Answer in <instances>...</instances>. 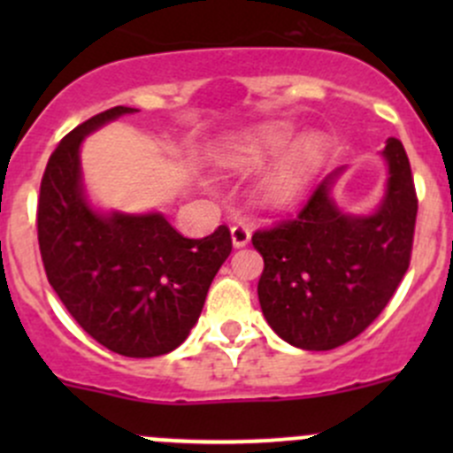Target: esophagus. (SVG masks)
<instances>
[{"label": "esophagus", "mask_w": 453, "mask_h": 453, "mask_svg": "<svg viewBox=\"0 0 453 453\" xmlns=\"http://www.w3.org/2000/svg\"><path fill=\"white\" fill-rule=\"evenodd\" d=\"M230 234H232V245H234V248H245V245L250 243V239H252V230H250L248 226H243V223L232 226Z\"/></svg>", "instance_id": "esophagus-1"}]
</instances>
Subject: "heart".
<instances>
[{"instance_id":"obj_1","label":"heart","mask_w":453,"mask_h":453,"mask_svg":"<svg viewBox=\"0 0 453 453\" xmlns=\"http://www.w3.org/2000/svg\"><path fill=\"white\" fill-rule=\"evenodd\" d=\"M291 140V129L287 125H269L260 134H256L252 140L236 144L234 149L227 150L221 157V162L230 168H248L258 164L267 155L278 153L285 149L287 142ZM324 138L319 134H304L298 138L289 149L282 153V157L273 164L272 171L260 181V197L269 205H282L291 201L303 188L307 177L318 166L322 159Z\"/></svg>"}]
</instances>
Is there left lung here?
Segmentation results:
<instances>
[{
    "label": "left lung",
    "mask_w": 453,
    "mask_h": 453,
    "mask_svg": "<svg viewBox=\"0 0 453 453\" xmlns=\"http://www.w3.org/2000/svg\"><path fill=\"white\" fill-rule=\"evenodd\" d=\"M381 159L386 186L372 212L337 205L340 166L319 181L298 219L252 236L265 260L260 309L296 349L331 350L357 337L408 272L418 208L412 171L396 138L386 142Z\"/></svg>",
    "instance_id": "left-lung-1"
}]
</instances>
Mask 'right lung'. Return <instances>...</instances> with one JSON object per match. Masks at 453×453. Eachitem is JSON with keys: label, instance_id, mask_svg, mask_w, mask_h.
Segmentation results:
<instances>
[{"label": "right lung", "instance_id": "add662e5", "mask_svg": "<svg viewBox=\"0 0 453 453\" xmlns=\"http://www.w3.org/2000/svg\"><path fill=\"white\" fill-rule=\"evenodd\" d=\"M135 111L107 109L61 140L41 180L36 230L50 285L72 318L104 349L144 359L188 337L232 241L226 226L186 239L157 210L134 214L91 203L83 140Z\"/></svg>", "mask_w": 453, "mask_h": 453}]
</instances>
